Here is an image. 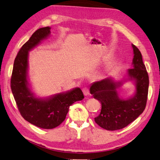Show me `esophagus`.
<instances>
[{"instance_id":"34e87169","label":"esophagus","mask_w":160,"mask_h":160,"mask_svg":"<svg viewBox=\"0 0 160 160\" xmlns=\"http://www.w3.org/2000/svg\"><path fill=\"white\" fill-rule=\"evenodd\" d=\"M82 91H83V93L85 96H87L90 93V92H89V88L87 87H84L82 89Z\"/></svg>"}]
</instances>
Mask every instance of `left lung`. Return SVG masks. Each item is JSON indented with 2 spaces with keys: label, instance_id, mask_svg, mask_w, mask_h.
<instances>
[{
  "label": "left lung",
  "instance_id": "left-lung-1",
  "mask_svg": "<svg viewBox=\"0 0 160 160\" xmlns=\"http://www.w3.org/2000/svg\"><path fill=\"white\" fill-rule=\"evenodd\" d=\"M133 68L128 69V80H134L136 92L128 99L118 98L117 88L125 81L114 82L111 78L92 83L91 94L102 103L101 112L95 121L100 127L109 131L124 128L136 120L145 109L148 91V76L138 48L133 45Z\"/></svg>",
  "mask_w": 160,
  "mask_h": 160
}]
</instances>
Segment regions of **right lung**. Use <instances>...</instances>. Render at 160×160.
<instances>
[{"label":"right lung","instance_id":"right-lung-1","mask_svg":"<svg viewBox=\"0 0 160 160\" xmlns=\"http://www.w3.org/2000/svg\"><path fill=\"white\" fill-rule=\"evenodd\" d=\"M50 34V27L39 28L33 33L15 58L11 88L20 114L26 121L43 129H53L64 121L69 106L84 99L80 88L61 92L47 99L37 98L28 87V52Z\"/></svg>","mask_w":160,"mask_h":160}]
</instances>
